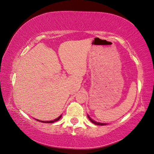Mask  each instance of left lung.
<instances>
[{
	"label": "left lung",
	"instance_id": "left-lung-1",
	"mask_svg": "<svg viewBox=\"0 0 154 154\" xmlns=\"http://www.w3.org/2000/svg\"><path fill=\"white\" fill-rule=\"evenodd\" d=\"M87 117H88V118H89V120L91 121V122L93 123H94V124H95V125H106L107 123H100V122H95L94 120H93V119H91L90 118V117L89 115H87Z\"/></svg>",
	"mask_w": 154,
	"mask_h": 154
}]
</instances>
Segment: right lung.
Instances as JSON below:
<instances>
[{"label":"right lung","instance_id":"1","mask_svg":"<svg viewBox=\"0 0 154 154\" xmlns=\"http://www.w3.org/2000/svg\"><path fill=\"white\" fill-rule=\"evenodd\" d=\"M62 117V115H60V116H59V117L58 118H57L56 119H54V120H53V121H46V122H44V121H40V120H38V119H36L37 121H38V122H43V123H54V122H57V121H58V120H59L60 119V118Z\"/></svg>","mask_w":154,"mask_h":154}]
</instances>
